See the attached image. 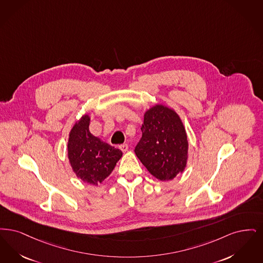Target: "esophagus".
I'll list each match as a JSON object with an SVG mask.
<instances>
[{
    "mask_svg": "<svg viewBox=\"0 0 263 263\" xmlns=\"http://www.w3.org/2000/svg\"><path fill=\"white\" fill-rule=\"evenodd\" d=\"M120 149H121L123 152H126V151H127V149H128V145H127L126 143H124V144L120 145Z\"/></svg>",
    "mask_w": 263,
    "mask_h": 263,
    "instance_id": "1",
    "label": "esophagus"
}]
</instances>
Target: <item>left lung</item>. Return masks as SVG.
Listing matches in <instances>:
<instances>
[{
    "instance_id": "1",
    "label": "left lung",
    "mask_w": 263,
    "mask_h": 263,
    "mask_svg": "<svg viewBox=\"0 0 263 263\" xmlns=\"http://www.w3.org/2000/svg\"><path fill=\"white\" fill-rule=\"evenodd\" d=\"M142 137L135 152L149 173L160 181H171L186 166L189 142L180 116L156 104L145 113Z\"/></svg>"
}]
</instances>
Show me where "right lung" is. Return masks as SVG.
Here are the masks:
<instances>
[{
	"label": "right lung",
	"instance_id": "1",
	"mask_svg": "<svg viewBox=\"0 0 263 263\" xmlns=\"http://www.w3.org/2000/svg\"><path fill=\"white\" fill-rule=\"evenodd\" d=\"M89 124L90 117L83 115L70 129L68 157L79 179L98 185L114 170L123 152L94 137L89 132Z\"/></svg>",
	"mask_w": 263,
	"mask_h": 263
}]
</instances>
